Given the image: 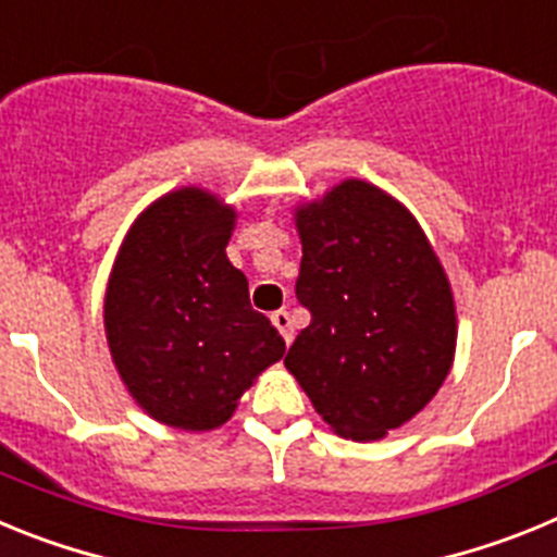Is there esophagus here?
Wrapping results in <instances>:
<instances>
[{
    "instance_id": "1",
    "label": "esophagus",
    "mask_w": 557,
    "mask_h": 557,
    "mask_svg": "<svg viewBox=\"0 0 557 557\" xmlns=\"http://www.w3.org/2000/svg\"><path fill=\"white\" fill-rule=\"evenodd\" d=\"M270 321H273V326L278 329V332H282V337H284V343H293V321H289V312L287 309H275L273 314H270Z\"/></svg>"
}]
</instances>
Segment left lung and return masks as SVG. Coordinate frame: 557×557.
<instances>
[{"label":"left lung","mask_w":557,"mask_h":557,"mask_svg":"<svg viewBox=\"0 0 557 557\" xmlns=\"http://www.w3.org/2000/svg\"><path fill=\"white\" fill-rule=\"evenodd\" d=\"M298 301L312 321L284 357L337 435L379 441L424 410L455 362L449 275L407 206L359 178L295 206Z\"/></svg>","instance_id":"left-lung-1"}]
</instances>
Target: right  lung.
Masks as SVG:
<instances>
[{"label": "right lung", "mask_w": 557, "mask_h": 557, "mask_svg": "<svg viewBox=\"0 0 557 557\" xmlns=\"http://www.w3.org/2000/svg\"><path fill=\"white\" fill-rule=\"evenodd\" d=\"M236 209L200 186L152 200L133 220L106 287V337L127 393L159 424L218 430L284 339L250 309L225 256Z\"/></svg>", "instance_id": "add662e5"}]
</instances>
